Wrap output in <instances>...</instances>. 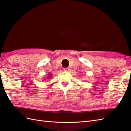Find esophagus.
Instances as JSON below:
<instances>
[{"mask_svg":"<svg viewBox=\"0 0 131 131\" xmlns=\"http://www.w3.org/2000/svg\"><path fill=\"white\" fill-rule=\"evenodd\" d=\"M63 70H64V71H66V72H69L70 70V69L69 68H66L64 69Z\"/></svg>","mask_w":131,"mask_h":131,"instance_id":"1","label":"esophagus"}]
</instances>
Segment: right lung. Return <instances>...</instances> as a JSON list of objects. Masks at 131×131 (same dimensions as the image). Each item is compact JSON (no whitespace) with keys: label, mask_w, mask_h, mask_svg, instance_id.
Segmentation results:
<instances>
[{"label":"right lung","mask_w":131,"mask_h":131,"mask_svg":"<svg viewBox=\"0 0 131 131\" xmlns=\"http://www.w3.org/2000/svg\"><path fill=\"white\" fill-rule=\"evenodd\" d=\"M51 77H52V75H51V74L49 73V74H48V75L47 76L46 78H45V80H46V79H50V78H51Z\"/></svg>","instance_id":"right-lung-1"}]
</instances>
